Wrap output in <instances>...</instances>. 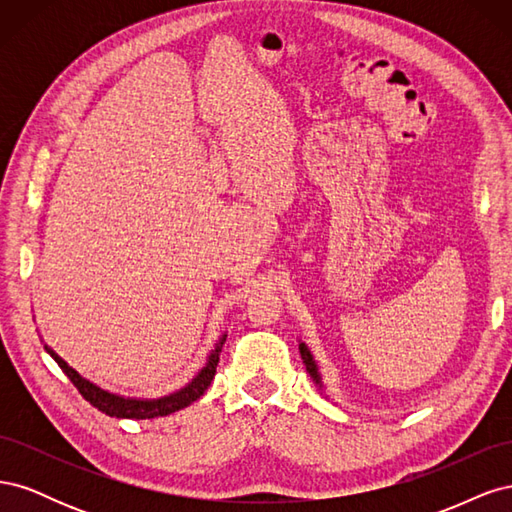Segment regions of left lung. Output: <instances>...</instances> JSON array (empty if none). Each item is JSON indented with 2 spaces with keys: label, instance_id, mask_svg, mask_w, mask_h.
<instances>
[{
  "label": "left lung",
  "instance_id": "left-lung-1",
  "mask_svg": "<svg viewBox=\"0 0 512 512\" xmlns=\"http://www.w3.org/2000/svg\"><path fill=\"white\" fill-rule=\"evenodd\" d=\"M299 352H301V359L305 363V369L309 371V376H312V380L316 382V386L322 391V378H320V371H318V365L314 361L312 352H309V348L303 342H299Z\"/></svg>",
  "mask_w": 512,
  "mask_h": 512
}]
</instances>
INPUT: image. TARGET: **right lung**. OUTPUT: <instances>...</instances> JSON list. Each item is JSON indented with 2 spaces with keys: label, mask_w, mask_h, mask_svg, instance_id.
Masks as SVG:
<instances>
[{
  "label": "right lung",
  "mask_w": 512,
  "mask_h": 512,
  "mask_svg": "<svg viewBox=\"0 0 512 512\" xmlns=\"http://www.w3.org/2000/svg\"><path fill=\"white\" fill-rule=\"evenodd\" d=\"M226 342V335L220 337V342L215 344V348L211 350V354L207 356V363L205 367L198 371V374L192 378V382H188L183 386V389L158 397V399H138V397H123L111 391H104L100 389L98 384L89 382L87 378H83L79 371L72 369L61 356L51 348L44 344V350L49 352L55 363L61 367V371L70 378V382L79 389V393L89 401L91 406L98 408L100 412L108 414V416H115V418H134V421H143V418H156V416H166V414H173L177 410L188 408L190 404L203 395L209 384L215 376V367L220 363V352L222 346Z\"/></svg>",
  "instance_id": "right-lung-1"
}]
</instances>
